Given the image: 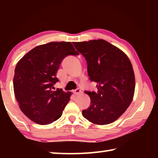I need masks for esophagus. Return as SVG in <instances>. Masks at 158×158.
<instances>
[{
  "label": "esophagus",
  "mask_w": 158,
  "mask_h": 158,
  "mask_svg": "<svg viewBox=\"0 0 158 158\" xmlns=\"http://www.w3.org/2000/svg\"><path fill=\"white\" fill-rule=\"evenodd\" d=\"M73 93H74V94H75L76 95H79V94H81V90H80L79 89H77L76 90H73Z\"/></svg>",
  "instance_id": "obj_1"
}]
</instances>
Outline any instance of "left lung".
Segmentation results:
<instances>
[{
  "label": "left lung",
  "mask_w": 158,
  "mask_h": 158,
  "mask_svg": "<svg viewBox=\"0 0 158 158\" xmlns=\"http://www.w3.org/2000/svg\"><path fill=\"white\" fill-rule=\"evenodd\" d=\"M85 57L88 74L97 83L98 92L85 93L90 98L89 109L82 111L88 121L107 125L118 118L133 100L135 77L129 58L119 48L102 39L73 42Z\"/></svg>",
  "instance_id": "1"
}]
</instances>
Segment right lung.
Here are the masks:
<instances>
[{
  "label": "right lung",
  "instance_id": "obj_1",
  "mask_svg": "<svg viewBox=\"0 0 158 158\" xmlns=\"http://www.w3.org/2000/svg\"><path fill=\"white\" fill-rule=\"evenodd\" d=\"M78 54L71 42H52L33 48L19 60L14 92L21 111L32 121L48 125L62 116L72 93L52 89L63 58Z\"/></svg>",
  "mask_w": 158,
  "mask_h": 158
}]
</instances>
